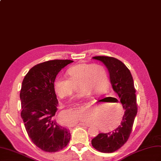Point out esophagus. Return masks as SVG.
<instances>
[{
	"mask_svg": "<svg viewBox=\"0 0 161 161\" xmlns=\"http://www.w3.org/2000/svg\"><path fill=\"white\" fill-rule=\"evenodd\" d=\"M80 125L81 126H90V125H89V124H87V123H80Z\"/></svg>",
	"mask_w": 161,
	"mask_h": 161,
	"instance_id": "34e87169",
	"label": "esophagus"
}]
</instances>
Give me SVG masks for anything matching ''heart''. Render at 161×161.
<instances>
[{"mask_svg":"<svg viewBox=\"0 0 161 161\" xmlns=\"http://www.w3.org/2000/svg\"><path fill=\"white\" fill-rule=\"evenodd\" d=\"M67 75L68 79L57 77L53 84L55 93L62 98L71 96L75 86L78 84L81 91L76 96L77 99L88 97L92 92L95 94H103L109 87L108 74L104 67L99 64H78L67 70ZM88 109L86 106L84 107V112Z\"/></svg>","mask_w":161,"mask_h":161,"instance_id":"1","label":"heart"}]
</instances>
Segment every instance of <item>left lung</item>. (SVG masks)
Returning <instances> with one entry per match:
<instances>
[{
    "label": "left lung",
    "mask_w": 161,
    "mask_h": 161,
    "mask_svg": "<svg viewBox=\"0 0 161 161\" xmlns=\"http://www.w3.org/2000/svg\"><path fill=\"white\" fill-rule=\"evenodd\" d=\"M93 58L102 62L108 69L112 88L120 98L125 109L120 125L116 129L107 133H99L92 139V146L97 150L111 153L120 149L130 137L137 113L136 91L131 73L122 62L104 56H94Z\"/></svg>",
    "instance_id": "1"
}]
</instances>
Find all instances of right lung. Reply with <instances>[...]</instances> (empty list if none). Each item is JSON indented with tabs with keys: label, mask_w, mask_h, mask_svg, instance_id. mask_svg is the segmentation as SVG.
<instances>
[{
	"label": "right lung",
	"mask_w": 161,
	"mask_h": 161,
	"mask_svg": "<svg viewBox=\"0 0 161 161\" xmlns=\"http://www.w3.org/2000/svg\"><path fill=\"white\" fill-rule=\"evenodd\" d=\"M71 60H53L34 66L24 77L19 97L21 117L27 133L41 150L56 152L69 143L71 133L54 116L58 105L53 84L62 69Z\"/></svg>",
	"instance_id": "1"
}]
</instances>
